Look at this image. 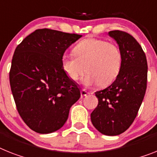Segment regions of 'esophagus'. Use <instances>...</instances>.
Masks as SVG:
<instances>
[{"mask_svg": "<svg viewBox=\"0 0 157 157\" xmlns=\"http://www.w3.org/2000/svg\"><path fill=\"white\" fill-rule=\"evenodd\" d=\"M89 94V93H87L86 91L84 90V89H82V90L81 91V97H86L87 95Z\"/></svg>", "mask_w": 157, "mask_h": 157, "instance_id": "34e87169", "label": "esophagus"}]
</instances>
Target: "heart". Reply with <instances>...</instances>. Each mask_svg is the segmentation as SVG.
I'll return each mask as SVG.
<instances>
[{
	"label": "heart",
	"instance_id": "b5f03b06",
	"mask_svg": "<svg viewBox=\"0 0 157 157\" xmlns=\"http://www.w3.org/2000/svg\"><path fill=\"white\" fill-rule=\"evenodd\" d=\"M74 56H63L62 67L67 76L76 81L88 72L83 78L87 86L98 84L107 86L120 72L122 53L117 44L97 38H87L73 48Z\"/></svg>",
	"mask_w": 157,
	"mask_h": 157
}]
</instances>
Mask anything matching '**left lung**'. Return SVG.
<instances>
[{"label": "left lung", "instance_id": "8db88e82", "mask_svg": "<svg viewBox=\"0 0 157 157\" xmlns=\"http://www.w3.org/2000/svg\"><path fill=\"white\" fill-rule=\"evenodd\" d=\"M109 34L119 45L122 64L114 82L95 93L98 105L91 113V121L104 135L117 136L125 132L137 115L147 88L148 64L133 36L120 30Z\"/></svg>", "mask_w": 157, "mask_h": 157}]
</instances>
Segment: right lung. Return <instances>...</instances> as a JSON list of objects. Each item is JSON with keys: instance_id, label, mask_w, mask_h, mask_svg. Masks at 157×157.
<instances>
[{"instance_id": "right-lung-1", "label": "right lung", "mask_w": 157, "mask_h": 157, "mask_svg": "<svg viewBox=\"0 0 157 157\" xmlns=\"http://www.w3.org/2000/svg\"><path fill=\"white\" fill-rule=\"evenodd\" d=\"M81 35L36 29L17 45L9 82L17 109L32 130L41 134L60 129L81 97L77 85L63 69L65 50Z\"/></svg>"}]
</instances>
